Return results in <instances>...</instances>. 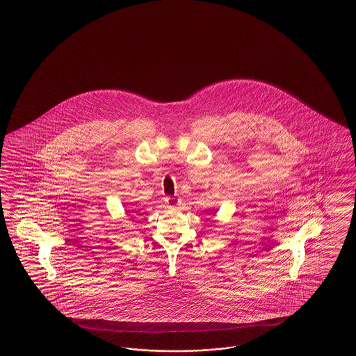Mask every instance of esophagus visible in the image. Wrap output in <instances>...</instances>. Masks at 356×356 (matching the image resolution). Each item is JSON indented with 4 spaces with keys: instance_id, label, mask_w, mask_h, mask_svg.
<instances>
[{
    "instance_id": "1",
    "label": "esophagus",
    "mask_w": 356,
    "mask_h": 356,
    "mask_svg": "<svg viewBox=\"0 0 356 356\" xmlns=\"http://www.w3.org/2000/svg\"><path fill=\"white\" fill-rule=\"evenodd\" d=\"M164 202H165V205L168 206V207H176V206L179 205L180 201L176 197H165Z\"/></svg>"
}]
</instances>
